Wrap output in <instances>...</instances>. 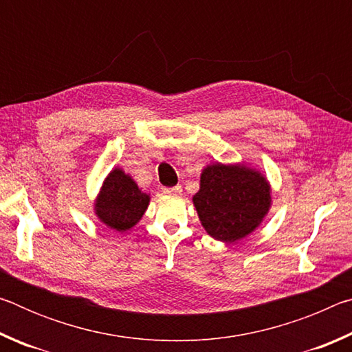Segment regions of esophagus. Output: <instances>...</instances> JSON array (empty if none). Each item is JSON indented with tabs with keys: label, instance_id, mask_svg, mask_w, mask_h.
Here are the masks:
<instances>
[{
	"label": "esophagus",
	"instance_id": "obj_1",
	"mask_svg": "<svg viewBox=\"0 0 352 352\" xmlns=\"http://www.w3.org/2000/svg\"><path fill=\"white\" fill-rule=\"evenodd\" d=\"M164 194H182V186H172V188H163Z\"/></svg>",
	"mask_w": 352,
	"mask_h": 352
}]
</instances>
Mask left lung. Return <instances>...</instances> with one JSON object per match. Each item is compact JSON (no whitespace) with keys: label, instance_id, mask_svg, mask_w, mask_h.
<instances>
[{"label":"left lung","instance_id":"left-lung-1","mask_svg":"<svg viewBox=\"0 0 352 352\" xmlns=\"http://www.w3.org/2000/svg\"><path fill=\"white\" fill-rule=\"evenodd\" d=\"M208 234L220 242L241 241L258 228L272 206V188L247 164H208L192 197Z\"/></svg>","mask_w":352,"mask_h":352}]
</instances>
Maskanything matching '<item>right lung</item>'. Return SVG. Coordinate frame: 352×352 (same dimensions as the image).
Listing matches in <instances>:
<instances>
[{
	"label": "right lung",
	"mask_w": 352,
	"mask_h": 352,
	"mask_svg": "<svg viewBox=\"0 0 352 352\" xmlns=\"http://www.w3.org/2000/svg\"><path fill=\"white\" fill-rule=\"evenodd\" d=\"M151 201L138 184L121 168H115L100 186L94 214L105 226L124 233L140 222Z\"/></svg>",
	"instance_id": "obj_1"
}]
</instances>
